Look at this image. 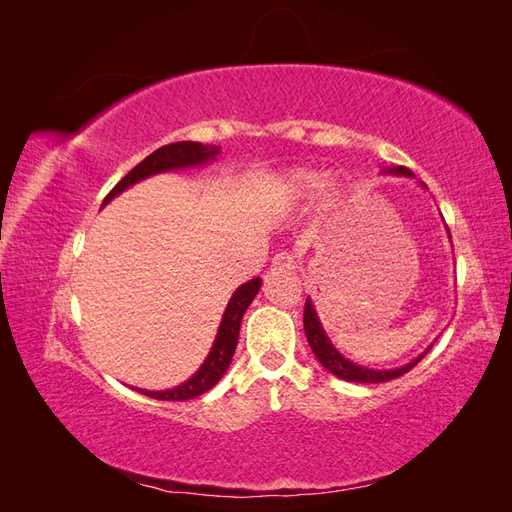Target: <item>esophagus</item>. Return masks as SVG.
<instances>
[{"label":"esophagus","instance_id":"1","mask_svg":"<svg viewBox=\"0 0 512 512\" xmlns=\"http://www.w3.org/2000/svg\"><path fill=\"white\" fill-rule=\"evenodd\" d=\"M297 265H299V260L292 252H280V254H275L271 260L273 271H294L297 269Z\"/></svg>","mask_w":512,"mask_h":512}]
</instances>
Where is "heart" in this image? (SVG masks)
Returning a JSON list of instances; mask_svg holds the SVG:
<instances>
[{
    "instance_id": "obj_1",
    "label": "heart",
    "mask_w": 512,
    "mask_h": 512,
    "mask_svg": "<svg viewBox=\"0 0 512 512\" xmlns=\"http://www.w3.org/2000/svg\"><path fill=\"white\" fill-rule=\"evenodd\" d=\"M318 175L316 173H309V170H299V173H292V177H290V185H292V190L297 192L299 196H307L309 192H314L316 188H318ZM335 192V188H327V194L331 196Z\"/></svg>"
}]
</instances>
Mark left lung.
<instances>
[{"mask_svg": "<svg viewBox=\"0 0 512 512\" xmlns=\"http://www.w3.org/2000/svg\"><path fill=\"white\" fill-rule=\"evenodd\" d=\"M386 175H412L410 168L406 166H393V168H384ZM303 329H305V335H307V342H309V348L314 350L316 359L320 361V365L324 369H329L333 376L342 378V380H348V382H365V384H376V382H386V380H393V378H399L408 374V371L423 359L425 354L418 356L416 361L399 367V369H389V371H376V369H367V367H361V365H354L350 363L348 359H344L342 354H339L333 344L329 342V337L324 335L320 322H318V316L314 312L312 307V301H305V312H303Z\"/></svg>", "mask_w": 512, "mask_h": 512, "instance_id": "1", "label": "left lung"}]
</instances>
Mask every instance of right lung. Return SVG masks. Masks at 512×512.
Masks as SVG:
<instances>
[{"label":"right lung","instance_id":"1","mask_svg":"<svg viewBox=\"0 0 512 512\" xmlns=\"http://www.w3.org/2000/svg\"><path fill=\"white\" fill-rule=\"evenodd\" d=\"M220 153V147H207L203 143H192V141H181V143H170L164 145L160 149H156L153 153L141 162L136 164L130 173L123 177L115 188L106 194L104 203H108L113 196H117L119 192H123L126 188H130L132 183L141 181L149 175L156 173H164V170H173V168H181V166H194V164H203L207 160H213ZM262 280L260 277H254L252 282L243 284L226 307L220 331H218V339L207 356V361L203 363L196 374L177 389L173 391H141L147 397L153 399H166V401H183V399H192L207 393L209 389H213L215 384L220 382V378L226 374V369L232 361V354H235L237 342H239V329H241V318L245 314V309L250 307V303L254 301V297L260 290Z\"/></svg>","mask_w":512,"mask_h":512}]
</instances>
